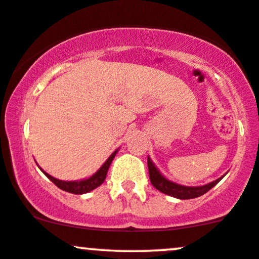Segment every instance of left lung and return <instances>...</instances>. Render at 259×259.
<instances>
[{
  "label": "left lung",
  "instance_id": "left-lung-1",
  "mask_svg": "<svg viewBox=\"0 0 259 259\" xmlns=\"http://www.w3.org/2000/svg\"><path fill=\"white\" fill-rule=\"evenodd\" d=\"M147 165H148V172H149V180H151V183L154 186V188H157L158 191H160L164 194L171 195V197L177 198V199H193L198 198L200 195L205 194V193L210 191L212 187H214L217 183L220 182L221 180L223 179L220 177L213 182L207 183V185L199 186V187H187V186H181L177 185V183L172 182V181H169L167 179L161 175L159 170L155 167V165L152 163V160L147 159Z\"/></svg>",
  "mask_w": 259,
  "mask_h": 259
}]
</instances>
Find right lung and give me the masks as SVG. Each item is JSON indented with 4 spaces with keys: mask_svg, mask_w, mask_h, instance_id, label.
I'll list each match as a JSON object with an SVG mask.
<instances>
[{
    "mask_svg": "<svg viewBox=\"0 0 259 259\" xmlns=\"http://www.w3.org/2000/svg\"><path fill=\"white\" fill-rule=\"evenodd\" d=\"M117 152H118V149H117V151H114L113 153L110 155V158H108V159L105 161L104 165H102V166L100 167L98 171H96L94 175H93L92 177H89V179H87V180H82V181H61V180L54 179V177L49 175V174H47L46 171H43L42 169H40V167H39V169L43 171V174H45V175L48 177V179L51 180L55 186L59 187V188L62 189V191L72 193V194H85V193H88L90 191H93V189L98 188L100 185H102V183H104V181L106 179V175H107L108 167H110V165L112 163V160H113V158L116 157Z\"/></svg>",
    "mask_w": 259,
    "mask_h": 259,
    "instance_id": "1",
    "label": "right lung"
}]
</instances>
